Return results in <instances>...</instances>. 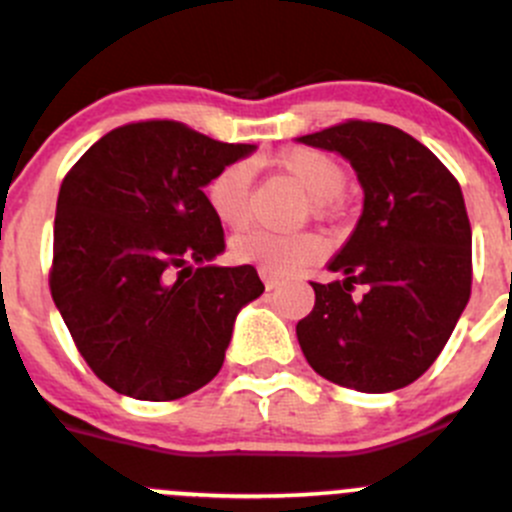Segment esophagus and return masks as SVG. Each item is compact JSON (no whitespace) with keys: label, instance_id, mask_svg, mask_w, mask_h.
<instances>
[{"label":"esophagus","instance_id":"1","mask_svg":"<svg viewBox=\"0 0 512 512\" xmlns=\"http://www.w3.org/2000/svg\"><path fill=\"white\" fill-rule=\"evenodd\" d=\"M260 277H262V282H265L267 289H277V287H280V277L270 275V272H260Z\"/></svg>","mask_w":512,"mask_h":512}]
</instances>
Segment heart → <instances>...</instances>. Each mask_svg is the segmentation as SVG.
Returning a JSON list of instances; mask_svg holds the SVG:
<instances>
[{"label": "heart", "instance_id": "b5f03b06", "mask_svg": "<svg viewBox=\"0 0 512 512\" xmlns=\"http://www.w3.org/2000/svg\"><path fill=\"white\" fill-rule=\"evenodd\" d=\"M275 165L309 195L314 215L329 213L334 198H339L347 185L344 165L329 153L314 151V148H287L275 158ZM250 183L252 175L245 163L227 165L210 180L208 203L220 225L242 230L250 223ZM324 252H327V245L322 237L312 232L280 235L270 230H252L232 242V255L237 262L255 265L270 275H292L317 262Z\"/></svg>", "mask_w": 512, "mask_h": 512}]
</instances>
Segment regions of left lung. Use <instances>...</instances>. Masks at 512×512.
<instances>
[{
    "mask_svg": "<svg viewBox=\"0 0 512 512\" xmlns=\"http://www.w3.org/2000/svg\"><path fill=\"white\" fill-rule=\"evenodd\" d=\"M299 143L339 153L364 188V210L297 324L309 366L366 394L409 386L436 361L471 297V223L458 180L401 128L347 121ZM365 294L353 297V287Z\"/></svg>",
    "mask_w": 512,
    "mask_h": 512,
    "instance_id": "left-lung-1",
    "label": "left lung"
}]
</instances>
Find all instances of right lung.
<instances>
[{
	"label": "right lung",
	"mask_w": 512,
	"mask_h": 512,
	"mask_svg": "<svg viewBox=\"0 0 512 512\" xmlns=\"http://www.w3.org/2000/svg\"><path fill=\"white\" fill-rule=\"evenodd\" d=\"M250 143L175 121L113 128L66 173L49 287L76 347L113 391L173 401L215 379L235 317L265 285L218 267L223 225L205 185Z\"/></svg>",
	"instance_id": "1"
}]
</instances>
